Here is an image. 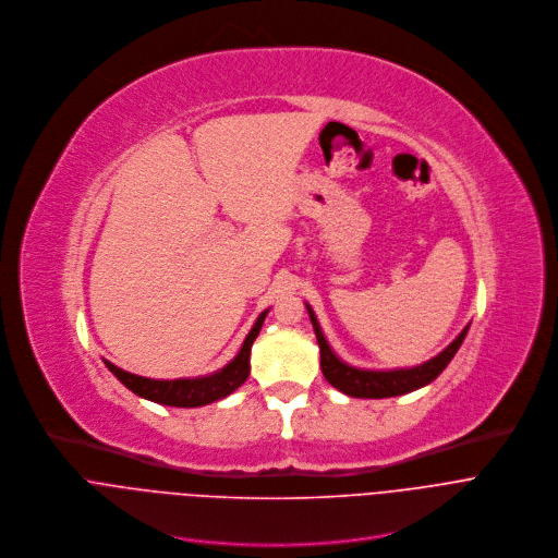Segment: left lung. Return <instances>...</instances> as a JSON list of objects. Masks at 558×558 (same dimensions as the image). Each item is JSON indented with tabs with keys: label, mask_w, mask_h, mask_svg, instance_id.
<instances>
[{
	"label": "left lung",
	"mask_w": 558,
	"mask_h": 558,
	"mask_svg": "<svg viewBox=\"0 0 558 558\" xmlns=\"http://www.w3.org/2000/svg\"><path fill=\"white\" fill-rule=\"evenodd\" d=\"M316 341H318V350H320V369L325 380L337 387L339 391L352 396V398H391V396H402V393H411L428 383H433L447 365L453 361V356L458 354L460 345L466 339V331L471 325H466L460 337L444 350L439 352L435 359L417 365V367H407V369H389V372H376V369H359L352 367L348 363H343L337 354L331 352L329 343L325 341L320 325L316 320L314 310L305 303Z\"/></svg>",
	"instance_id": "8db88e82"
}]
</instances>
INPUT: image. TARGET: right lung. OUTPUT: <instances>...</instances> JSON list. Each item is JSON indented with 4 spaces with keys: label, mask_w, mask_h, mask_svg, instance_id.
<instances>
[{
    "label": "right lung",
    "mask_w": 558,
    "mask_h": 558,
    "mask_svg": "<svg viewBox=\"0 0 558 558\" xmlns=\"http://www.w3.org/2000/svg\"><path fill=\"white\" fill-rule=\"evenodd\" d=\"M268 310L262 312L253 325V329L248 331V337L240 350V354L227 365L221 367L215 374L208 376H199V378H175V380H154V378H145V376H136L130 374L121 367H117L114 363L105 361L107 369L114 374L130 391H134L136 396L158 402V404H167V407H204L208 402L221 400L231 396L238 387H242L251 374V348L257 339V333L264 325Z\"/></svg>",
    "instance_id": "add662e5"
}]
</instances>
